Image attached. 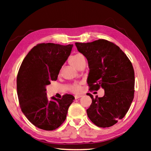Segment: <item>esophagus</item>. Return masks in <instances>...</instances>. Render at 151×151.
Instances as JSON below:
<instances>
[{"label":"esophagus","instance_id":"obj_1","mask_svg":"<svg viewBox=\"0 0 151 151\" xmlns=\"http://www.w3.org/2000/svg\"><path fill=\"white\" fill-rule=\"evenodd\" d=\"M82 96H83V95H82V94L76 95V96H75V99H78V98H81V97H82Z\"/></svg>","mask_w":151,"mask_h":151}]
</instances>
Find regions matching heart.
<instances>
[{
    "label": "heart",
    "instance_id": "b5f03b06",
    "mask_svg": "<svg viewBox=\"0 0 151 151\" xmlns=\"http://www.w3.org/2000/svg\"><path fill=\"white\" fill-rule=\"evenodd\" d=\"M83 58V56L81 54L75 55L69 58V63H70V65L72 66H73L76 68H78V67L81 64V60ZM81 89V84L78 83H74L72 84L70 86V90L73 93H79L80 92Z\"/></svg>",
    "mask_w": 151,
    "mask_h": 151
}]
</instances>
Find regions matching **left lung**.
I'll list each match as a JSON object with an SVG mask.
<instances>
[{"mask_svg":"<svg viewBox=\"0 0 151 151\" xmlns=\"http://www.w3.org/2000/svg\"><path fill=\"white\" fill-rule=\"evenodd\" d=\"M87 58L89 68L87 83L90 91L104 90L101 98L88 93L92 103L87 109L91 121L99 127H111L129 111L134 96L135 74L129 58L117 45L105 40L76 43Z\"/></svg>","mask_w":151,"mask_h":151,"instance_id":"left-lung-1","label":"left lung"}]
</instances>
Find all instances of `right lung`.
<instances>
[{"label":"right lung","instance_id":"1","mask_svg":"<svg viewBox=\"0 0 151 151\" xmlns=\"http://www.w3.org/2000/svg\"><path fill=\"white\" fill-rule=\"evenodd\" d=\"M72 47L73 45L38 44L27 54L19 68L17 91L21 111L32 124L40 129L53 130L60 127L75 99L66 94L62 99L53 96L49 101L46 93L50 81L57 79Z\"/></svg>","mask_w":151,"mask_h":151}]
</instances>
